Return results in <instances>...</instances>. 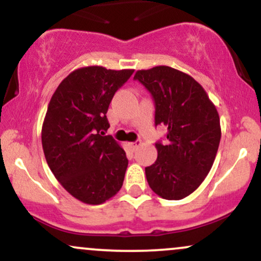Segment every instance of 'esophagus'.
I'll use <instances>...</instances> for the list:
<instances>
[{
  "instance_id": "34e87169",
  "label": "esophagus",
  "mask_w": 261,
  "mask_h": 261,
  "mask_svg": "<svg viewBox=\"0 0 261 261\" xmlns=\"http://www.w3.org/2000/svg\"><path fill=\"white\" fill-rule=\"evenodd\" d=\"M128 145H130V147L133 148V151H136V149L141 146V141H136V142H130Z\"/></svg>"
}]
</instances>
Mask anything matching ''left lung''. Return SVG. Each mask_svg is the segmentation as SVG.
<instances>
[{
  "instance_id": "8db88e82",
  "label": "left lung",
  "mask_w": 261,
  "mask_h": 261,
  "mask_svg": "<svg viewBox=\"0 0 261 261\" xmlns=\"http://www.w3.org/2000/svg\"><path fill=\"white\" fill-rule=\"evenodd\" d=\"M152 94L155 125L167 126V143H155L157 161L146 168L148 185L166 200H181L205 180L221 140L218 112L202 86L188 73L155 66L135 73Z\"/></svg>"
}]
</instances>
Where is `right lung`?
<instances>
[{"mask_svg":"<svg viewBox=\"0 0 261 261\" xmlns=\"http://www.w3.org/2000/svg\"><path fill=\"white\" fill-rule=\"evenodd\" d=\"M134 70L77 68L54 92L41 143L47 166L67 193L88 205L112 199L122 187L127 158L112 136L107 112Z\"/></svg>","mask_w":261,"mask_h":261,"instance_id":"1","label":"right lung"}]
</instances>
